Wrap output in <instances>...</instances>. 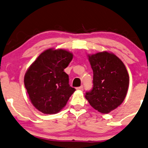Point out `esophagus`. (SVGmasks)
I'll use <instances>...</instances> for the list:
<instances>
[{
    "label": "esophagus",
    "instance_id": "esophagus-1",
    "mask_svg": "<svg viewBox=\"0 0 148 148\" xmlns=\"http://www.w3.org/2000/svg\"><path fill=\"white\" fill-rule=\"evenodd\" d=\"M76 90H80V91H82V90H83V86H79V87H77V88H76Z\"/></svg>",
    "mask_w": 148,
    "mask_h": 148
}]
</instances>
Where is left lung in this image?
Wrapping results in <instances>:
<instances>
[{
    "label": "left lung",
    "mask_w": 148,
    "mask_h": 148,
    "mask_svg": "<svg viewBox=\"0 0 148 148\" xmlns=\"http://www.w3.org/2000/svg\"><path fill=\"white\" fill-rule=\"evenodd\" d=\"M87 57L93 72V87L85 98L95 110L108 114L125 99L129 84L127 70L121 59L109 51Z\"/></svg>",
    "instance_id": "obj_1"
}]
</instances>
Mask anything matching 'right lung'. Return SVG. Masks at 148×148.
Instances as JSON below:
<instances>
[{
    "label": "right lung",
    "instance_id": "right-lung-1",
    "mask_svg": "<svg viewBox=\"0 0 148 148\" xmlns=\"http://www.w3.org/2000/svg\"><path fill=\"white\" fill-rule=\"evenodd\" d=\"M73 58L65 49L50 48L41 53L27 69L24 84L32 104L45 114L60 112L76 89L64 70Z\"/></svg>",
    "mask_w": 148,
    "mask_h": 148
}]
</instances>
